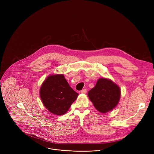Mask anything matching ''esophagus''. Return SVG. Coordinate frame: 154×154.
I'll use <instances>...</instances> for the list:
<instances>
[{"mask_svg":"<svg viewBox=\"0 0 154 154\" xmlns=\"http://www.w3.org/2000/svg\"><path fill=\"white\" fill-rule=\"evenodd\" d=\"M80 92H81L82 94H86L87 90L86 89H83V90H82L81 91H80Z\"/></svg>","mask_w":154,"mask_h":154,"instance_id":"esophagus-1","label":"esophagus"}]
</instances>
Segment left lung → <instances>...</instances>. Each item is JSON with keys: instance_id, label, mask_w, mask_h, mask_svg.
Instances as JSON below:
<instances>
[{"instance_id": "obj_1", "label": "left lung", "mask_w": 154, "mask_h": 154, "mask_svg": "<svg viewBox=\"0 0 154 154\" xmlns=\"http://www.w3.org/2000/svg\"><path fill=\"white\" fill-rule=\"evenodd\" d=\"M88 97L99 112L107 113L117 106L120 98V89L110 79L100 78L95 86L88 91Z\"/></svg>"}]
</instances>
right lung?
I'll return each mask as SVG.
<instances>
[{"instance_id":"obj_1","label":"right lung","mask_w":154,"mask_h":154,"mask_svg":"<svg viewBox=\"0 0 154 154\" xmlns=\"http://www.w3.org/2000/svg\"><path fill=\"white\" fill-rule=\"evenodd\" d=\"M39 93L45 107L57 116L66 114L79 95L70 87L63 74L48 76L40 87Z\"/></svg>"}]
</instances>
